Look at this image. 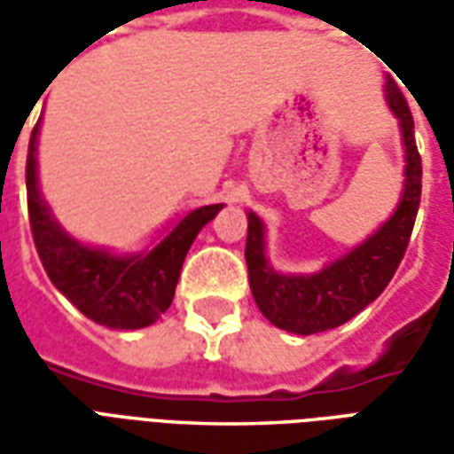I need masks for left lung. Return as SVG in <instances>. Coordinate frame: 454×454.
<instances>
[{"mask_svg":"<svg viewBox=\"0 0 454 454\" xmlns=\"http://www.w3.org/2000/svg\"><path fill=\"white\" fill-rule=\"evenodd\" d=\"M387 102L401 121L406 145V184L394 216L374 236L316 275H277L267 265L262 221L253 211L247 214L246 262L250 292L262 316L282 331L311 335L350 321L387 289L403 260L419 214L423 168L413 138L409 102L403 99L394 80H387Z\"/></svg>","mask_w":454,"mask_h":454,"instance_id":"1","label":"left lung"}]
</instances>
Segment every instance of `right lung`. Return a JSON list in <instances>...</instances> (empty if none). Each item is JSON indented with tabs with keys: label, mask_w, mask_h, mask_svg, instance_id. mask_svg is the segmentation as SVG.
I'll return each instance as SVG.
<instances>
[{
	"label": "right lung",
	"mask_w": 454,
	"mask_h": 454,
	"mask_svg": "<svg viewBox=\"0 0 454 454\" xmlns=\"http://www.w3.org/2000/svg\"><path fill=\"white\" fill-rule=\"evenodd\" d=\"M35 138L38 123L34 126L26 155V197L35 250L51 282L94 324L123 331L155 324V318L165 314L175 299V286L189 246L223 204L189 211L158 246L143 255L114 257L106 250L80 246L55 223L41 199L35 175Z\"/></svg>",
	"instance_id": "right-lung-1"
}]
</instances>
